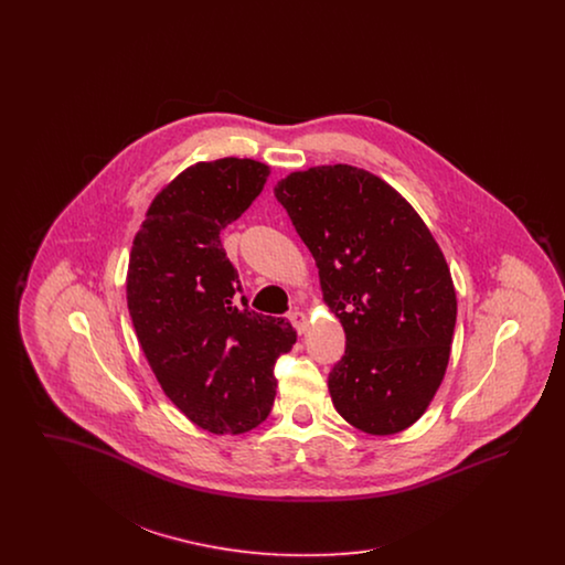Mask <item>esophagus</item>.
I'll return each instance as SVG.
<instances>
[{
	"mask_svg": "<svg viewBox=\"0 0 565 565\" xmlns=\"http://www.w3.org/2000/svg\"><path fill=\"white\" fill-rule=\"evenodd\" d=\"M288 318H290V322L295 323L296 332H298V334H302V332L307 330V323L309 322H307V316H305L302 311L295 309V311H290V316H288Z\"/></svg>",
	"mask_w": 565,
	"mask_h": 565,
	"instance_id": "esophagus-1",
	"label": "esophagus"
}]
</instances>
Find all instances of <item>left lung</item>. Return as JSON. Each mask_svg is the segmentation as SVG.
I'll return each mask as SVG.
<instances>
[{
	"label": "left lung",
	"mask_w": 565,
	"mask_h": 565,
	"mask_svg": "<svg viewBox=\"0 0 565 565\" xmlns=\"http://www.w3.org/2000/svg\"><path fill=\"white\" fill-rule=\"evenodd\" d=\"M345 330L328 375L339 415L376 436L413 426L449 364L457 298L447 260L403 196L351 164L296 171L275 186Z\"/></svg>",
	"instance_id": "8db88e82"
}]
</instances>
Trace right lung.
Masks as SVG:
<instances>
[{
	"label": "right lung",
	"mask_w": 565,
	"mask_h": 565,
	"mask_svg": "<svg viewBox=\"0 0 565 565\" xmlns=\"http://www.w3.org/2000/svg\"><path fill=\"white\" fill-rule=\"evenodd\" d=\"M269 167L252 159L196 162L152 201L135 235L127 305L162 392L192 424L243 434L275 401V362L292 323L247 307L220 231L252 205Z\"/></svg>",
	"instance_id": "right-lung-1"
}]
</instances>
